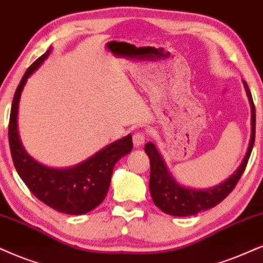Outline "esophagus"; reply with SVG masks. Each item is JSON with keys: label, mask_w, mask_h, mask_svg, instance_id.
Here are the masks:
<instances>
[{"label": "esophagus", "mask_w": 263, "mask_h": 263, "mask_svg": "<svg viewBox=\"0 0 263 263\" xmlns=\"http://www.w3.org/2000/svg\"><path fill=\"white\" fill-rule=\"evenodd\" d=\"M132 141H134L135 147H141V145L144 144L145 142V135L143 132H137V134L134 135L132 137Z\"/></svg>", "instance_id": "obj_1"}]
</instances>
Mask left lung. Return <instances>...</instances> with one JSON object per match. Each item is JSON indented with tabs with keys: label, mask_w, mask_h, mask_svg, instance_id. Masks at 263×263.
<instances>
[{
	"label": "left lung",
	"mask_w": 263,
	"mask_h": 263,
	"mask_svg": "<svg viewBox=\"0 0 263 263\" xmlns=\"http://www.w3.org/2000/svg\"><path fill=\"white\" fill-rule=\"evenodd\" d=\"M242 85H244L251 109L250 141H249V147L240 165L238 166L237 170L233 174L229 176L227 179H224L223 182H221L220 184L205 189L191 188L179 184L174 176L171 175V172L168 171V167L165 164L164 158L159 153L154 143L149 142L145 144L144 152L147 153L149 160H151L149 191H151V195L154 204L161 211H164L165 214L184 217V216H193L197 215L198 212L209 210V209L220 204L229 193L233 191L235 184L240 179L242 172L247 167L249 158H250L252 147H254L256 125L255 105L254 102H252L250 89H249L245 81H242Z\"/></svg>",
	"instance_id": "1"
}]
</instances>
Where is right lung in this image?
Wrapping results in <instances>:
<instances>
[{
	"label": "right lung",
	"mask_w": 263,
	"mask_h": 263,
	"mask_svg": "<svg viewBox=\"0 0 263 263\" xmlns=\"http://www.w3.org/2000/svg\"><path fill=\"white\" fill-rule=\"evenodd\" d=\"M52 47L32 63L23 76L13 98L8 137L13 164L30 192L49 208L68 215H84L104 200L110 185L114 166L132 151V137L127 135L70 167H49L35 160L23 147L18 132L19 101L28 79L48 58Z\"/></svg>",
	"instance_id": "obj_1"
}]
</instances>
